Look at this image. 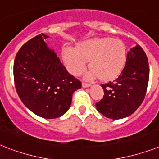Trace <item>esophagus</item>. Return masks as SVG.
<instances>
[{"mask_svg":"<svg viewBox=\"0 0 159 159\" xmlns=\"http://www.w3.org/2000/svg\"><path fill=\"white\" fill-rule=\"evenodd\" d=\"M82 87H91V83H87V82H82Z\"/></svg>","mask_w":159,"mask_h":159,"instance_id":"34e87169","label":"esophagus"}]
</instances>
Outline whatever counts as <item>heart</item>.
Segmentation results:
<instances>
[{
	"label": "heart",
	"mask_w": 159,
	"mask_h": 159,
	"mask_svg": "<svg viewBox=\"0 0 159 159\" xmlns=\"http://www.w3.org/2000/svg\"><path fill=\"white\" fill-rule=\"evenodd\" d=\"M62 57L67 69L73 75L82 74L89 61L88 77H98L102 81H111L123 71L127 51L123 41L106 37L84 41L77 49L65 48Z\"/></svg>",
	"instance_id": "1"
}]
</instances>
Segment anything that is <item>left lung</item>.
<instances>
[{"instance_id": "1", "label": "left lung", "mask_w": 159, "mask_h": 159, "mask_svg": "<svg viewBox=\"0 0 159 159\" xmlns=\"http://www.w3.org/2000/svg\"><path fill=\"white\" fill-rule=\"evenodd\" d=\"M149 78L148 57L139 45L127 53L125 66L114 82L101 86L104 96L96 104L97 111L107 118H125L139 108L145 97Z\"/></svg>"}]
</instances>
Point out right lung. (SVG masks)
Masks as SVG:
<instances>
[{
	"label": "right lung",
	"instance_id": "right-lung-1",
	"mask_svg": "<svg viewBox=\"0 0 159 159\" xmlns=\"http://www.w3.org/2000/svg\"><path fill=\"white\" fill-rule=\"evenodd\" d=\"M40 34L24 44L14 62L16 92L24 105L44 119L62 116L69 109L73 92L82 82L67 72Z\"/></svg>",
	"mask_w": 159,
	"mask_h": 159
}]
</instances>
